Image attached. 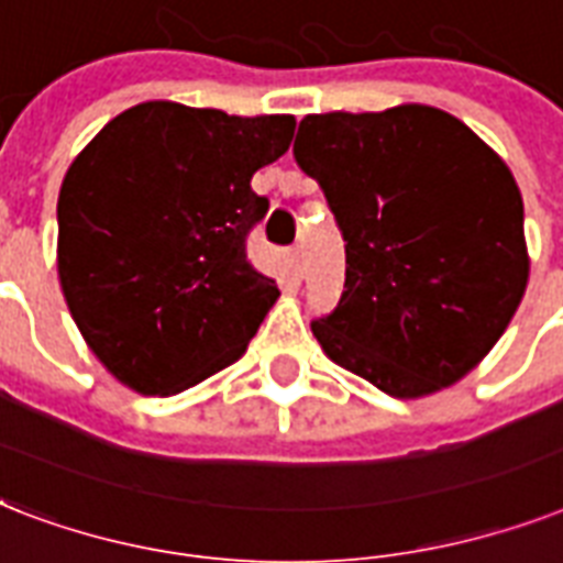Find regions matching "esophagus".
I'll return each mask as SVG.
<instances>
[{
    "label": "esophagus",
    "mask_w": 563,
    "mask_h": 563,
    "mask_svg": "<svg viewBox=\"0 0 563 563\" xmlns=\"http://www.w3.org/2000/svg\"><path fill=\"white\" fill-rule=\"evenodd\" d=\"M290 264H294L296 273H302V267H305V246H302V243H294V246H290Z\"/></svg>",
    "instance_id": "1"
}]
</instances>
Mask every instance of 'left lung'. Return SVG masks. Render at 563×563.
Segmentation results:
<instances>
[{"label": "left lung", "instance_id": "1", "mask_svg": "<svg viewBox=\"0 0 563 563\" xmlns=\"http://www.w3.org/2000/svg\"><path fill=\"white\" fill-rule=\"evenodd\" d=\"M294 158L346 243L338 308L311 322L325 355L399 399L467 376L529 278L505 161L429 104L305 117Z\"/></svg>", "mask_w": 563, "mask_h": 563}]
</instances>
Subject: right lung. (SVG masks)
I'll use <instances>...</instances> for the list:
<instances>
[{"label":"right lung","instance_id":"1","mask_svg":"<svg viewBox=\"0 0 563 563\" xmlns=\"http://www.w3.org/2000/svg\"><path fill=\"white\" fill-rule=\"evenodd\" d=\"M294 129L290 114L143 102L73 161L58 196L60 287L123 385L178 394L243 355L278 296L246 255L269 211L250 181Z\"/></svg>","mask_w":563,"mask_h":563}]
</instances>
